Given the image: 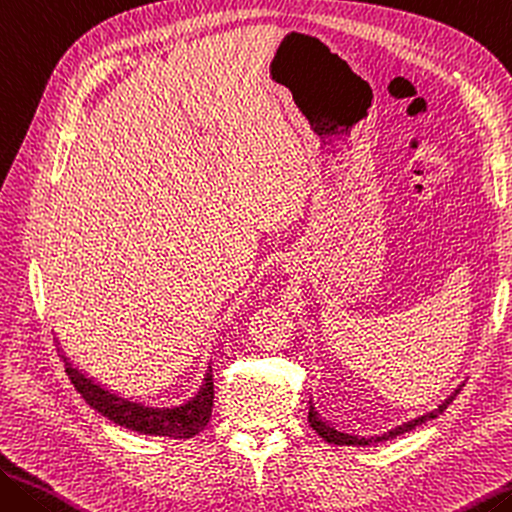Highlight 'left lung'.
<instances>
[{
  "mask_svg": "<svg viewBox=\"0 0 512 512\" xmlns=\"http://www.w3.org/2000/svg\"><path fill=\"white\" fill-rule=\"evenodd\" d=\"M465 383H460L458 388L451 392V395H447V399H442L438 406L426 410V413L422 415H415L410 417V420L401 422L397 426H392V429L388 431H381V433H358V431H347V429H340V426H335L333 422L324 420V417L317 413L315 404L311 401V408H308V424L313 426V431L320 435V438H324L326 442H331V445H351V447H367V445H376V442H383V440H390V438H397V435L406 433V431H413L415 426L420 424H426L429 420H435V417L445 413V408L454 401V397L460 392V388H463Z\"/></svg>",
  "mask_w": 512,
  "mask_h": 512,
  "instance_id": "8db88e82",
  "label": "left lung"
}]
</instances>
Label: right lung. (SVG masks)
Segmentation results:
<instances>
[{
    "mask_svg": "<svg viewBox=\"0 0 512 512\" xmlns=\"http://www.w3.org/2000/svg\"><path fill=\"white\" fill-rule=\"evenodd\" d=\"M58 342V340H56ZM58 354H61L65 363V372L74 383V388L81 392V397L88 404L102 413L108 420L124 426V429L145 433V435H165V438L186 440L197 435L204 426L211 422L213 413V374L211 365L201 379L199 390L188 401L179 406H152L145 401L124 397L120 392H113L99 381L92 379L79 367L67 358L65 351L58 345Z\"/></svg>",
    "mask_w": 512,
    "mask_h": 512,
    "instance_id": "1",
    "label": "right lung"
}]
</instances>
